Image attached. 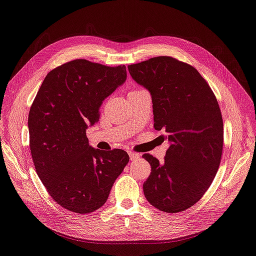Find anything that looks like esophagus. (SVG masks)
<instances>
[{
    "instance_id": "esophagus-1",
    "label": "esophagus",
    "mask_w": 256,
    "mask_h": 256,
    "mask_svg": "<svg viewBox=\"0 0 256 256\" xmlns=\"http://www.w3.org/2000/svg\"><path fill=\"white\" fill-rule=\"evenodd\" d=\"M128 154H130V159L132 162H135L136 160H138L140 158V154L137 152H130Z\"/></svg>"
}]
</instances>
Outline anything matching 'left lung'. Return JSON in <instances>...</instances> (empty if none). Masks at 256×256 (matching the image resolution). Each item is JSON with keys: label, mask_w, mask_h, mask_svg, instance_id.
Wrapping results in <instances>:
<instances>
[{"label": "left lung", "mask_w": 256, "mask_h": 256, "mask_svg": "<svg viewBox=\"0 0 256 256\" xmlns=\"http://www.w3.org/2000/svg\"><path fill=\"white\" fill-rule=\"evenodd\" d=\"M128 69L150 92L154 128L165 130L170 142L162 164L150 154L142 156L152 166L144 196L163 212H181L201 200L220 163L224 126L216 97L194 66L172 56Z\"/></svg>", "instance_id": "left-lung-1"}]
</instances>
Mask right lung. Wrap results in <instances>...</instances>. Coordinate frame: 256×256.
I'll list each match as a JSON object with an SVG mask.
<instances>
[{
    "label": "right lung",
    "instance_id": "right-lung-1",
    "mask_svg": "<svg viewBox=\"0 0 256 256\" xmlns=\"http://www.w3.org/2000/svg\"><path fill=\"white\" fill-rule=\"evenodd\" d=\"M126 80V66L74 60L51 70L28 117L33 164L58 205L86 214L100 208L130 157L124 150L88 146V126L98 122L104 98Z\"/></svg>",
    "mask_w": 256,
    "mask_h": 256
}]
</instances>
